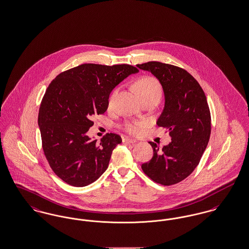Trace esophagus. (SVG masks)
Segmentation results:
<instances>
[{
	"label": "esophagus",
	"instance_id": "34e87169",
	"mask_svg": "<svg viewBox=\"0 0 249 249\" xmlns=\"http://www.w3.org/2000/svg\"><path fill=\"white\" fill-rule=\"evenodd\" d=\"M123 142L134 143V142H136V140H135V139H132V138H130V137H125V138L123 139Z\"/></svg>",
	"mask_w": 249,
	"mask_h": 249
}]
</instances>
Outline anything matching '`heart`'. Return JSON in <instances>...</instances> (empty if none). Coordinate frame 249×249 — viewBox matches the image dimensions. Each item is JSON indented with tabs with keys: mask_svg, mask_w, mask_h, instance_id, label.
I'll return each mask as SVG.
<instances>
[{
	"mask_svg": "<svg viewBox=\"0 0 249 249\" xmlns=\"http://www.w3.org/2000/svg\"><path fill=\"white\" fill-rule=\"evenodd\" d=\"M135 89L138 92V94L141 96V98H146V97H159L160 99L162 94V89L160 82L153 77V76H143L140 78L135 83ZM117 94V90L113 92L109 100V105L111 106L114 102V99ZM145 122L140 121V122H134V123H126L124 129L128 131L130 134H139L141 130L144 127Z\"/></svg>",
	"mask_w": 249,
	"mask_h": 249,
	"instance_id": "b5f03b06",
	"label": "heart"
}]
</instances>
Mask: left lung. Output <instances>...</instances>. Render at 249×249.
<instances>
[{
    "label": "left lung",
    "instance_id": "obj_1",
    "mask_svg": "<svg viewBox=\"0 0 249 249\" xmlns=\"http://www.w3.org/2000/svg\"><path fill=\"white\" fill-rule=\"evenodd\" d=\"M136 66L150 71L162 86L165 105L157 125L169 130L172 138L161 149L149 142L153 157L142 163V170L156 183L175 185L194 171L209 142L211 115L206 96L198 81L180 67L159 61Z\"/></svg>",
    "mask_w": 249,
    "mask_h": 249
}]
</instances>
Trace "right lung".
Returning a JSON list of instances; mask_svg holds the SVG:
<instances>
[{
	"instance_id": "obj_1",
	"label": "right lung",
	"mask_w": 249,
	"mask_h": 249,
	"mask_svg": "<svg viewBox=\"0 0 249 249\" xmlns=\"http://www.w3.org/2000/svg\"><path fill=\"white\" fill-rule=\"evenodd\" d=\"M137 71L129 64L85 63L60 72L49 84L38 125L49 166L67 184L85 187L106 172L121 137L107 133L98 142L87 132L94 124L92 116L107 111L111 91Z\"/></svg>"
}]
</instances>
